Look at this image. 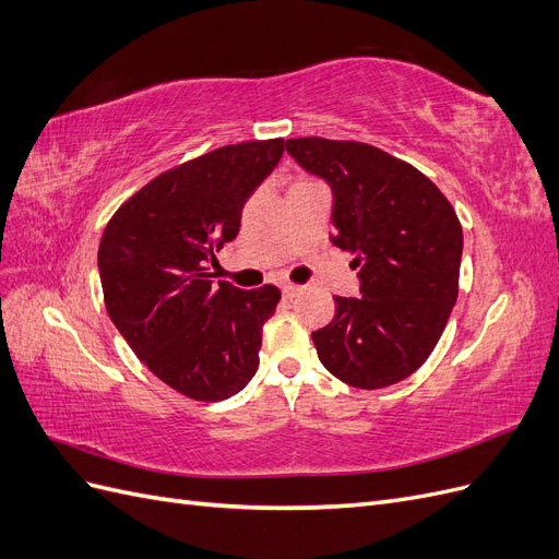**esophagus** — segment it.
I'll return each instance as SVG.
<instances>
[{"mask_svg": "<svg viewBox=\"0 0 559 559\" xmlns=\"http://www.w3.org/2000/svg\"><path fill=\"white\" fill-rule=\"evenodd\" d=\"M298 292H300L298 284H284V286H282V294H284L286 298H294Z\"/></svg>", "mask_w": 559, "mask_h": 559, "instance_id": "obj_1", "label": "esophagus"}]
</instances>
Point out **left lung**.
<instances>
[{
  "label": "left lung",
  "mask_w": 559,
  "mask_h": 559,
  "mask_svg": "<svg viewBox=\"0 0 559 559\" xmlns=\"http://www.w3.org/2000/svg\"><path fill=\"white\" fill-rule=\"evenodd\" d=\"M302 170L333 193L331 242L354 253L361 298L335 296L317 357L349 386L382 389L433 352L460 292L462 226L448 198L413 165L361 142L286 140Z\"/></svg>",
  "instance_id": "obj_1"
}]
</instances>
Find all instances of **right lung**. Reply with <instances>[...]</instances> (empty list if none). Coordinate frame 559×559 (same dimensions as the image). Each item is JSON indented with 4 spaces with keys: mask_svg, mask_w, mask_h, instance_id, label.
<instances>
[{
    "mask_svg": "<svg viewBox=\"0 0 559 559\" xmlns=\"http://www.w3.org/2000/svg\"><path fill=\"white\" fill-rule=\"evenodd\" d=\"M284 140L214 148L148 181L121 205L97 251L105 306L126 343L165 384L222 401L259 368L280 289L214 282V249L233 242L242 207L275 170Z\"/></svg>",
    "mask_w": 559,
    "mask_h": 559,
    "instance_id": "right-lung-1",
    "label": "right lung"
}]
</instances>
